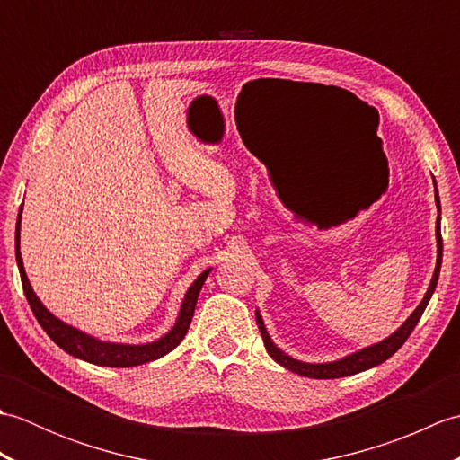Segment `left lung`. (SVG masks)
I'll use <instances>...</instances> for the list:
<instances>
[{"instance_id": "left-lung-1", "label": "left lung", "mask_w": 460, "mask_h": 460, "mask_svg": "<svg viewBox=\"0 0 460 460\" xmlns=\"http://www.w3.org/2000/svg\"><path fill=\"white\" fill-rule=\"evenodd\" d=\"M437 208L441 211V205H438V193H437ZM441 215H438L437 219V267H435V275L431 285H429V290L425 298L421 300V305L415 308V312L411 316L405 320V324L399 328L395 334H392L389 338H385L384 341H379L376 346H369L361 351H356V354H351L344 359H338V361H330V364H305V361H298V359H292L288 358L285 351H280L275 344H272L265 324H262V318L257 312V326L259 332L262 336V341H265V348L269 351V356L280 364L282 367H287L290 371H295L298 376H305V377H314V379H336V377H346V376H354L359 374V371H366L369 367H376L379 364H384L385 359L392 358L395 351L405 344V340L411 334L413 328L417 326L419 318L423 316V312L429 305V300H431L435 287H437V280H438V272H441V261H443V237H441Z\"/></svg>"}]
</instances>
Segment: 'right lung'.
Wrapping results in <instances>:
<instances>
[{"label": "right lung", "mask_w": 460, "mask_h": 460, "mask_svg": "<svg viewBox=\"0 0 460 460\" xmlns=\"http://www.w3.org/2000/svg\"><path fill=\"white\" fill-rule=\"evenodd\" d=\"M19 223H22V209H19L17 227H15V259H17L19 275H22L23 292H25L27 302H29V306H31L37 322L47 332V336L51 338L58 348H63L66 354L89 361V364H96V366L132 367V366H140V364H146V361H152V359H158V358L165 356L168 351H172L175 346L180 344V341L185 338V334H188V328H190L191 318H193V310H195V305H198L199 290L203 287L205 279H208V275H209V269L203 270L201 275L195 279L193 285L190 287L188 295H185V298H183L178 322H175V326L164 338H160L158 341H152V344H144V346L109 344V341L94 340L91 336L83 334V332H79L76 328L65 324V322L55 318L51 312H49L41 305V300L37 298L31 285H29L25 269H23L22 252H19Z\"/></svg>", "instance_id": "right-lung-1"}]
</instances>
